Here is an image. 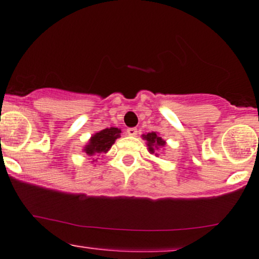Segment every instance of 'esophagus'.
Returning <instances> with one entry per match:
<instances>
[{"mask_svg":"<svg viewBox=\"0 0 259 259\" xmlns=\"http://www.w3.org/2000/svg\"><path fill=\"white\" fill-rule=\"evenodd\" d=\"M126 133L129 136H136L138 135V129H136V127H129V129L126 130Z\"/></svg>","mask_w":259,"mask_h":259,"instance_id":"1","label":"esophagus"}]
</instances>
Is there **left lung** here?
Instances as JSON below:
<instances>
[{"label": "left lung", "instance_id": "8db88e82", "mask_svg": "<svg viewBox=\"0 0 259 259\" xmlns=\"http://www.w3.org/2000/svg\"><path fill=\"white\" fill-rule=\"evenodd\" d=\"M142 139L147 141V147L150 153H156L157 150L165 146V141L160 136L157 135V133H148L146 135H142ZM156 156H158V153H156Z\"/></svg>", "mask_w": 259, "mask_h": 259}]
</instances>
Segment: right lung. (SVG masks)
Listing matches in <instances>:
<instances>
[{
	"mask_svg": "<svg viewBox=\"0 0 259 259\" xmlns=\"http://www.w3.org/2000/svg\"><path fill=\"white\" fill-rule=\"evenodd\" d=\"M121 130L118 127H107L91 136L88 145H85L84 152L89 156H95L99 153H107L115 140L120 138Z\"/></svg>",
	"mask_w": 259,
	"mask_h": 259,
	"instance_id": "add662e5",
	"label": "right lung"
}]
</instances>
